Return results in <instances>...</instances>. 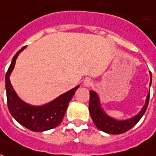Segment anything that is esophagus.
<instances>
[{
  "mask_svg": "<svg viewBox=\"0 0 156 156\" xmlns=\"http://www.w3.org/2000/svg\"><path fill=\"white\" fill-rule=\"evenodd\" d=\"M92 84H93L92 80L89 79V78H86V79L84 80V82H83V85H84V86H86V87H90V86H91Z\"/></svg>",
  "mask_w": 156,
  "mask_h": 156,
  "instance_id": "34e87169",
  "label": "esophagus"
}]
</instances>
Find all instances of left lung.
Masks as SVG:
<instances>
[{
	"mask_svg": "<svg viewBox=\"0 0 156 156\" xmlns=\"http://www.w3.org/2000/svg\"><path fill=\"white\" fill-rule=\"evenodd\" d=\"M150 74H151V82H150V86H151V81H152V75H151V72H150ZM149 99H150V93L147 95L146 101H145L144 106L142 107L141 111L135 116L127 120H119L112 118L105 113V111L101 107L98 94L94 90H90L89 102L90 114L93 122L99 129L108 134L120 135V134L126 132L127 130L131 129L133 126H135L138 123V121L140 120L143 115L145 114V111L148 107Z\"/></svg>",
	"mask_w": 156,
	"mask_h": 156,
	"instance_id": "obj_1",
	"label": "left lung"
}]
</instances>
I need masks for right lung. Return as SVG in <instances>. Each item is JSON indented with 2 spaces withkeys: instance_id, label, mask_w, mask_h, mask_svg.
I'll list each match as a JSON object with an SVG mask.
<instances>
[{
  "instance_id": "right-lung-1",
  "label": "right lung",
  "mask_w": 156,
  "mask_h": 156,
  "mask_svg": "<svg viewBox=\"0 0 156 156\" xmlns=\"http://www.w3.org/2000/svg\"><path fill=\"white\" fill-rule=\"evenodd\" d=\"M26 47L15 55L5 75V90L9 111L15 120L21 126L35 132H42L53 129L61 123L69 102L75 95L79 86L59 95L52 101L42 105H32L23 101L11 86L10 76L14 69L18 55Z\"/></svg>"
}]
</instances>
